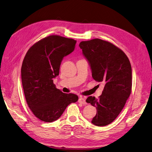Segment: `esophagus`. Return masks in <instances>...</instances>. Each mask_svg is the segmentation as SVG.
<instances>
[{"label":"esophagus","instance_id":"1","mask_svg":"<svg viewBox=\"0 0 152 152\" xmlns=\"http://www.w3.org/2000/svg\"><path fill=\"white\" fill-rule=\"evenodd\" d=\"M79 102L80 103H82L84 104H86V99L82 98V97H80L79 99Z\"/></svg>","mask_w":152,"mask_h":152}]
</instances>
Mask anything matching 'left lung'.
Here are the masks:
<instances>
[{
    "label": "left lung",
    "instance_id": "left-lung-1",
    "mask_svg": "<svg viewBox=\"0 0 152 152\" xmlns=\"http://www.w3.org/2000/svg\"><path fill=\"white\" fill-rule=\"evenodd\" d=\"M79 47L89 63L92 77L104 84L98 99L89 96L86 99L97 110L91 122L97 126H107L118 117L131 94L130 61L121 49L108 41L99 39L82 41Z\"/></svg>",
    "mask_w": 152,
    "mask_h": 152
}]
</instances>
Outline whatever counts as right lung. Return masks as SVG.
<instances>
[{
	"label": "right lung",
	"mask_w": 152,
	"mask_h": 152,
	"mask_svg": "<svg viewBox=\"0 0 152 152\" xmlns=\"http://www.w3.org/2000/svg\"><path fill=\"white\" fill-rule=\"evenodd\" d=\"M76 42L50 35L32 45L24 58L21 72L25 99L34 115L43 122L58 120L67 106L79 99L76 94L63 93L53 83L63 58L74 50Z\"/></svg>",
	"instance_id": "1"
}]
</instances>
